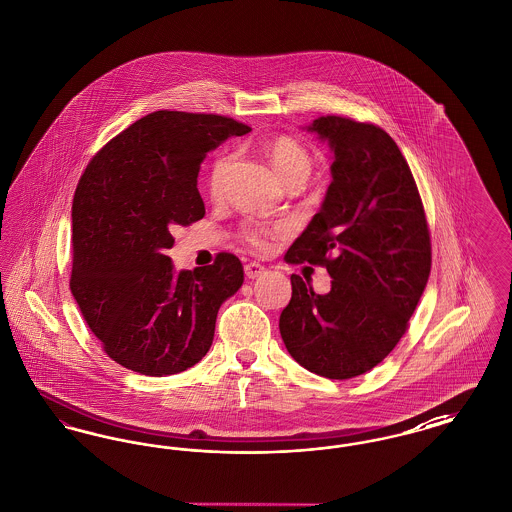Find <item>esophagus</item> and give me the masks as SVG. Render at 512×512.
Wrapping results in <instances>:
<instances>
[{
    "mask_svg": "<svg viewBox=\"0 0 512 512\" xmlns=\"http://www.w3.org/2000/svg\"><path fill=\"white\" fill-rule=\"evenodd\" d=\"M263 274H265V267L263 265H259V263H247L245 265V276L249 280H255V278H259Z\"/></svg>",
    "mask_w": 512,
    "mask_h": 512,
    "instance_id": "1",
    "label": "esophagus"
}]
</instances>
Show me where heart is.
I'll return each instance as SVG.
<instances>
[{
  "label": "heart",
  "mask_w": 512,
  "mask_h": 512,
  "mask_svg": "<svg viewBox=\"0 0 512 512\" xmlns=\"http://www.w3.org/2000/svg\"><path fill=\"white\" fill-rule=\"evenodd\" d=\"M263 151H265L268 163L272 165V169L282 180V184H288L292 180L307 182L309 174L313 171V159H311L309 151L292 136L282 134V136L270 138L263 146ZM228 165H230V159L220 157L213 163V167L209 171L207 184H209V192L215 197L222 192V182H224V174L228 171ZM284 232H286L284 226H268V224L251 222L242 230V238L251 247L265 251V249H270L276 240H280L284 236Z\"/></svg>",
  "instance_id": "b5f03b06"
}]
</instances>
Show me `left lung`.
Returning a JSON list of instances; mask_svg holds the SVG:
<instances>
[{
	"label": "left lung",
	"mask_w": 512,
	"mask_h": 512,
	"mask_svg": "<svg viewBox=\"0 0 512 512\" xmlns=\"http://www.w3.org/2000/svg\"><path fill=\"white\" fill-rule=\"evenodd\" d=\"M307 130L334 151L332 182L286 261L326 267L332 290L320 295L292 274L280 336L303 368L347 380L403 338L430 276V232L413 172L388 132L336 115Z\"/></svg>",
	"instance_id": "1"
}]
</instances>
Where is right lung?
<instances>
[{
  "label": "right lung",
  "instance_id": "add662e5",
  "mask_svg": "<svg viewBox=\"0 0 512 512\" xmlns=\"http://www.w3.org/2000/svg\"><path fill=\"white\" fill-rule=\"evenodd\" d=\"M251 128L203 113L155 111L101 147L73 199L71 292L105 353L119 365L169 376L209 351L220 305L244 267L219 253L176 272L172 230L203 219L197 174L205 155Z\"/></svg>",
  "mask_w": 512,
  "mask_h": 512
}]
</instances>
